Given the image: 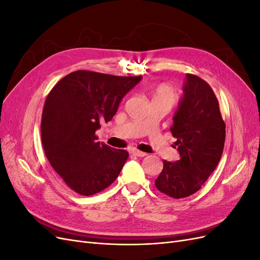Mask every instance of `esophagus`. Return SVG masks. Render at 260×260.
<instances>
[{"instance_id": "34e87169", "label": "esophagus", "mask_w": 260, "mask_h": 260, "mask_svg": "<svg viewBox=\"0 0 260 260\" xmlns=\"http://www.w3.org/2000/svg\"><path fill=\"white\" fill-rule=\"evenodd\" d=\"M131 154L136 155V156H138V157H144V156L147 155L146 153L141 152V151H139V149H136V148H132V149H131Z\"/></svg>"}]
</instances>
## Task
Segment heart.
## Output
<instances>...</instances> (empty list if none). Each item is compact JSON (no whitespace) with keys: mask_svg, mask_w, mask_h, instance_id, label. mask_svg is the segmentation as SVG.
I'll return each instance as SVG.
<instances>
[{"mask_svg":"<svg viewBox=\"0 0 260 260\" xmlns=\"http://www.w3.org/2000/svg\"><path fill=\"white\" fill-rule=\"evenodd\" d=\"M153 94H154V99H164V100L169 101L170 103H172L176 98L174 90H172L168 85L157 86V88L154 90Z\"/></svg>","mask_w":260,"mask_h":260,"instance_id":"b5f03b06","label":"heart"}]
</instances>
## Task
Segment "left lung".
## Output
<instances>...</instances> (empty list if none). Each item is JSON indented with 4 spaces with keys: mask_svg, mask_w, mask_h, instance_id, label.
<instances>
[{
    "mask_svg": "<svg viewBox=\"0 0 260 260\" xmlns=\"http://www.w3.org/2000/svg\"><path fill=\"white\" fill-rule=\"evenodd\" d=\"M172 119L170 131L177 139L180 159L162 161L155 185L170 198L182 199L198 192L216 169L223 152L225 124L210 85L191 74L185 76L183 95Z\"/></svg>",
    "mask_w": 260,
    "mask_h": 260,
    "instance_id": "1",
    "label": "left lung"
}]
</instances>
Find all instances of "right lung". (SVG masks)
I'll use <instances>...</instances> for the list:
<instances>
[{
    "mask_svg": "<svg viewBox=\"0 0 260 260\" xmlns=\"http://www.w3.org/2000/svg\"><path fill=\"white\" fill-rule=\"evenodd\" d=\"M142 76L119 77L78 70L62 78L45 100L42 145L53 169L77 193L103 191L119 176L129 153L98 142L95 131L118 111Z\"/></svg>",
    "mask_w": 260,
    "mask_h": 260,
    "instance_id": "obj_1",
    "label": "right lung"
}]
</instances>
